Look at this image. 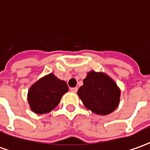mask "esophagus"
<instances>
[{
  "label": "esophagus",
  "mask_w": 150,
  "mask_h": 150,
  "mask_svg": "<svg viewBox=\"0 0 150 150\" xmlns=\"http://www.w3.org/2000/svg\"><path fill=\"white\" fill-rule=\"evenodd\" d=\"M78 90V88L77 87H75V88H71V91L72 93H76Z\"/></svg>",
  "instance_id": "34e87169"
}]
</instances>
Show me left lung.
Wrapping results in <instances>:
<instances>
[{"label":"left lung","mask_w":150,"mask_h":150,"mask_svg":"<svg viewBox=\"0 0 150 150\" xmlns=\"http://www.w3.org/2000/svg\"><path fill=\"white\" fill-rule=\"evenodd\" d=\"M78 89V95L86 108L98 115H108L119 105L121 90L113 79L103 72L90 71Z\"/></svg>","instance_id":"1"}]
</instances>
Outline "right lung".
I'll list each match as a JSON object with an SVG mask.
<instances>
[{"label":"right lung","mask_w":150,"mask_h":150,"mask_svg":"<svg viewBox=\"0 0 150 150\" xmlns=\"http://www.w3.org/2000/svg\"><path fill=\"white\" fill-rule=\"evenodd\" d=\"M69 90L67 83L53 74L39 79L29 88L28 101L30 108L37 114H43L53 110L60 103L63 94Z\"/></svg>","instance_id":"right-lung-1"}]
</instances>
